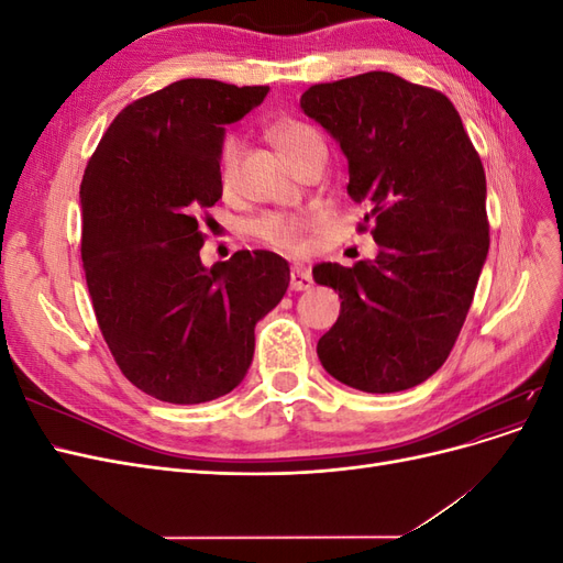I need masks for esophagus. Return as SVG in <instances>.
Masks as SVG:
<instances>
[{
    "label": "esophagus",
    "mask_w": 563,
    "mask_h": 563,
    "mask_svg": "<svg viewBox=\"0 0 563 563\" xmlns=\"http://www.w3.org/2000/svg\"><path fill=\"white\" fill-rule=\"evenodd\" d=\"M288 286H291V291H308L312 286V275L305 267H294L291 277H288Z\"/></svg>",
    "instance_id": "34e87169"
}]
</instances>
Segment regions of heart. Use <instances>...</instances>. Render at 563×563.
<instances>
[{
    "mask_svg": "<svg viewBox=\"0 0 563 563\" xmlns=\"http://www.w3.org/2000/svg\"><path fill=\"white\" fill-rule=\"evenodd\" d=\"M267 133L272 143L279 147L282 155L296 168L308 159L317 147H323L317 131L305 122H300V119H291V117L277 119ZM240 157H242L240 135L228 133L223 143H220V152H218V183L225 192H230L236 183V174H240ZM310 228H312L310 216L277 213V211L263 213L261 218H255L251 225L253 234L258 236L263 244L284 253L300 251L305 242V232Z\"/></svg>",
    "mask_w": 563,
    "mask_h": 563,
    "instance_id": "1",
    "label": "heart"
}]
</instances>
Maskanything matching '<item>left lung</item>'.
<instances>
[{
	"mask_svg": "<svg viewBox=\"0 0 563 563\" xmlns=\"http://www.w3.org/2000/svg\"><path fill=\"white\" fill-rule=\"evenodd\" d=\"M300 108L345 152L378 244L373 261L314 265L343 298L319 362L371 395L416 387L451 354L488 253L479 152L444 93L391 73L314 84Z\"/></svg>",
	"mask_w": 563,
	"mask_h": 563,
	"instance_id": "1",
	"label": "left lung"
}]
</instances>
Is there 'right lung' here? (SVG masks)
<instances>
[{
  "label": "right lung",
  "mask_w": 563,
  "mask_h": 563,
  "mask_svg": "<svg viewBox=\"0 0 563 563\" xmlns=\"http://www.w3.org/2000/svg\"><path fill=\"white\" fill-rule=\"evenodd\" d=\"M269 87L180 79L119 112L91 155L81 197V263L98 329L145 395L201 404L228 395L253 360V329L284 298L288 263L236 251L201 265V216L223 195V126Z\"/></svg>",
  "instance_id": "obj_1"
}]
</instances>
